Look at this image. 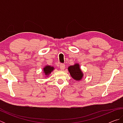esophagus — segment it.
Listing matches in <instances>:
<instances>
[{
    "mask_svg": "<svg viewBox=\"0 0 123 123\" xmlns=\"http://www.w3.org/2000/svg\"><path fill=\"white\" fill-rule=\"evenodd\" d=\"M60 68L61 69H63L65 68V65L64 63H61L60 64Z\"/></svg>",
    "mask_w": 123,
    "mask_h": 123,
    "instance_id": "esophagus-1",
    "label": "esophagus"
}]
</instances>
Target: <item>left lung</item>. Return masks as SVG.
I'll return each instance as SVG.
<instances>
[{
	"instance_id": "obj_1",
	"label": "left lung",
	"mask_w": 123,
	"mask_h": 123,
	"mask_svg": "<svg viewBox=\"0 0 123 123\" xmlns=\"http://www.w3.org/2000/svg\"><path fill=\"white\" fill-rule=\"evenodd\" d=\"M68 70L70 73V75L75 80H80L82 79L83 74L78 64H75L74 66H70L68 68Z\"/></svg>"
}]
</instances>
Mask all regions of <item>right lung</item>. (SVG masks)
<instances>
[{
	"label": "right lung",
	"instance_id": "right-lung-1",
	"mask_svg": "<svg viewBox=\"0 0 123 123\" xmlns=\"http://www.w3.org/2000/svg\"><path fill=\"white\" fill-rule=\"evenodd\" d=\"M43 71H44V73L45 75H49L50 73L51 72V71H53V69H54V68L52 67L51 66H47L45 67V68H44V69H43Z\"/></svg>",
	"mask_w": 123,
	"mask_h": 123
}]
</instances>
